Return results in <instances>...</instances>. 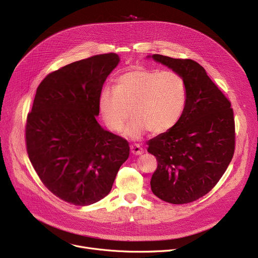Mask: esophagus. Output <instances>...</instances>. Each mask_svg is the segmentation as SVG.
I'll return each mask as SVG.
<instances>
[{
    "label": "esophagus",
    "instance_id": "obj_1",
    "mask_svg": "<svg viewBox=\"0 0 258 258\" xmlns=\"http://www.w3.org/2000/svg\"><path fill=\"white\" fill-rule=\"evenodd\" d=\"M131 153L135 156H139L143 154V150L142 147H140L138 144H133L131 145Z\"/></svg>",
    "mask_w": 258,
    "mask_h": 258
}]
</instances>
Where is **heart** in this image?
<instances>
[{"label": "heart", "instance_id": "b5f03b06", "mask_svg": "<svg viewBox=\"0 0 258 258\" xmlns=\"http://www.w3.org/2000/svg\"><path fill=\"white\" fill-rule=\"evenodd\" d=\"M184 78L173 71L135 67L119 75L115 89L104 87L98 99L99 111L107 127H123L130 111L134 116L124 136L137 139L151 131L163 134L180 121L187 104Z\"/></svg>", "mask_w": 258, "mask_h": 258}]
</instances>
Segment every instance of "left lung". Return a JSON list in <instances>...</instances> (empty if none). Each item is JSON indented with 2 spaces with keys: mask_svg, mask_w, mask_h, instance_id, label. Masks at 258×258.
Returning <instances> with one entry per match:
<instances>
[{
  "mask_svg": "<svg viewBox=\"0 0 258 258\" xmlns=\"http://www.w3.org/2000/svg\"><path fill=\"white\" fill-rule=\"evenodd\" d=\"M147 58L180 74L187 86V104L180 121L148 141L147 148L158 161L151 180L153 194L171 204H186L207 195L231 162L235 146L233 111L197 61L160 54Z\"/></svg>",
  "mask_w": 258,
  "mask_h": 258,
  "instance_id": "left-lung-1",
  "label": "left lung"
}]
</instances>
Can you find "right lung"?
<instances>
[{
  "mask_svg": "<svg viewBox=\"0 0 258 258\" xmlns=\"http://www.w3.org/2000/svg\"><path fill=\"white\" fill-rule=\"evenodd\" d=\"M120 61L116 53L78 60L50 73L27 117V153L40 181L57 198L87 206L111 191L130 156L125 139L98 123V99Z\"/></svg>",
  "mask_w": 258,
  "mask_h": 258,
  "instance_id": "add662e5",
  "label": "right lung"
}]
</instances>
